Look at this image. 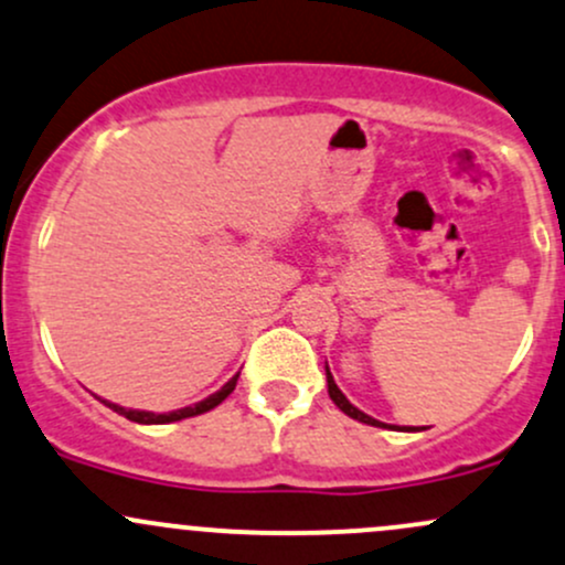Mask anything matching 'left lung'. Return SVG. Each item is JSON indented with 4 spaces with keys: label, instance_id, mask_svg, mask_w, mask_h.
<instances>
[{
    "label": "left lung",
    "instance_id": "8db88e82",
    "mask_svg": "<svg viewBox=\"0 0 565 565\" xmlns=\"http://www.w3.org/2000/svg\"><path fill=\"white\" fill-rule=\"evenodd\" d=\"M327 388H330V396H332V402L334 405L340 407V411H343L345 415H351V418H356V420H362V424H370V426H383L381 420H375V418H370L367 413H362L359 411V407H353L349 399H345V394L340 392L338 388V383L332 381V373H330V367H327Z\"/></svg>",
    "mask_w": 565,
    "mask_h": 565
}]
</instances>
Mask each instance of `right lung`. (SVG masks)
Returning <instances> with one entry per match:
<instances>
[{
	"label": "right lung",
	"instance_id": "right-lung-1",
	"mask_svg": "<svg viewBox=\"0 0 565 565\" xmlns=\"http://www.w3.org/2000/svg\"><path fill=\"white\" fill-rule=\"evenodd\" d=\"M235 383H238V375H233L231 381L225 383V386L220 388V392L206 396L203 402H198V405L192 407H182V411H173V413H145V411H126V407L120 405H111V402L104 399V405L111 407L115 413L126 415L128 420H136V424H173V420H182V418H192V415H201V413H209L212 407L220 405V402H225L227 396H231V392L235 388Z\"/></svg>",
	"mask_w": 565,
	"mask_h": 565
}]
</instances>
